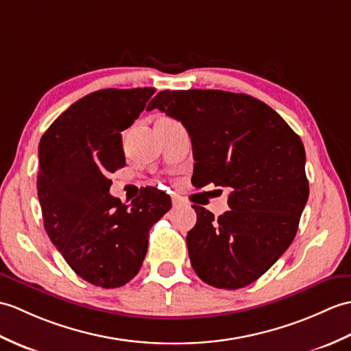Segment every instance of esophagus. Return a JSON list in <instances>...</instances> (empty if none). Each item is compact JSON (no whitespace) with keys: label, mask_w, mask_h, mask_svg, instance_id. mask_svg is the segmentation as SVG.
<instances>
[{"label":"esophagus","mask_w":351,"mask_h":351,"mask_svg":"<svg viewBox=\"0 0 351 351\" xmlns=\"http://www.w3.org/2000/svg\"><path fill=\"white\" fill-rule=\"evenodd\" d=\"M173 206H174V207H182V206H184V201H183L180 197L174 195V197H173Z\"/></svg>","instance_id":"34e87169"}]
</instances>
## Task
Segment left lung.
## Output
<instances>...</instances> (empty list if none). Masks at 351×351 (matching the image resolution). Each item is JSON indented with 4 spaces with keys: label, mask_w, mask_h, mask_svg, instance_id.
Listing matches in <instances>:
<instances>
[{
    "label": "left lung",
    "mask_w": 351,
    "mask_h": 351,
    "mask_svg": "<svg viewBox=\"0 0 351 351\" xmlns=\"http://www.w3.org/2000/svg\"><path fill=\"white\" fill-rule=\"evenodd\" d=\"M182 121L192 141V183L230 189L231 210L216 217L192 206L186 237L197 275L237 290L274 266L298 232L309 195L305 149L285 120L261 100L222 90L158 93L147 111Z\"/></svg>",
    "instance_id": "1"
}]
</instances>
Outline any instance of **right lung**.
Returning <instances> with one entry per match:
<instances>
[{
  "mask_svg": "<svg viewBox=\"0 0 351 351\" xmlns=\"http://www.w3.org/2000/svg\"><path fill=\"white\" fill-rule=\"evenodd\" d=\"M154 88H106L70 105L38 144L37 197L51 241L85 281L117 288L143 266L149 231L171 208L149 188L129 206L110 195L108 174L126 165L121 134Z\"/></svg>",
  "mask_w": 351,
  "mask_h": 351,
  "instance_id": "right-lung-1",
  "label": "right lung"
}]
</instances>
